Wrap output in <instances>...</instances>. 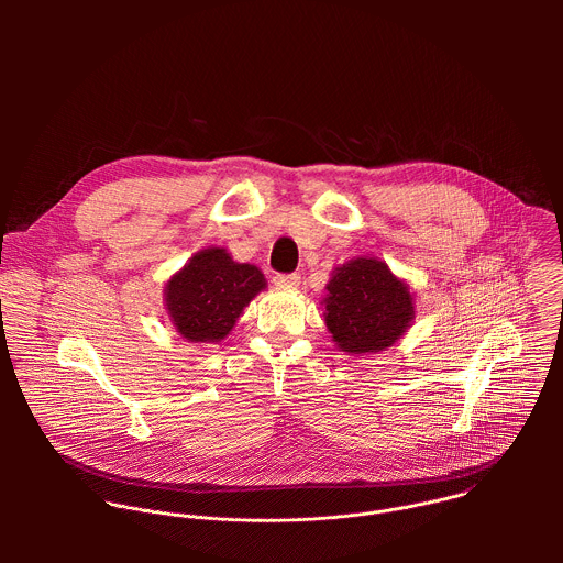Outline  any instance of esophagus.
<instances>
[{"label": "esophagus", "mask_w": 563, "mask_h": 563, "mask_svg": "<svg viewBox=\"0 0 563 563\" xmlns=\"http://www.w3.org/2000/svg\"><path fill=\"white\" fill-rule=\"evenodd\" d=\"M274 285L296 289V287L300 285V276H298V274H276V276H274Z\"/></svg>", "instance_id": "obj_1"}]
</instances>
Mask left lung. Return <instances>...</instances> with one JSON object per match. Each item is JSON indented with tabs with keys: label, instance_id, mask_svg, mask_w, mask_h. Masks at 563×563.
I'll return each mask as SVG.
<instances>
[{
	"label": "left lung",
	"instance_id": "left-lung-1",
	"mask_svg": "<svg viewBox=\"0 0 563 563\" xmlns=\"http://www.w3.org/2000/svg\"><path fill=\"white\" fill-rule=\"evenodd\" d=\"M325 289L320 300L325 328L343 354L385 352L415 323L417 305L410 285L376 256H358L334 267Z\"/></svg>",
	"mask_w": 563,
	"mask_h": 563
}]
</instances>
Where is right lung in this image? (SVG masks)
Instances as JSON below:
<instances>
[{
    "mask_svg": "<svg viewBox=\"0 0 563 563\" xmlns=\"http://www.w3.org/2000/svg\"><path fill=\"white\" fill-rule=\"evenodd\" d=\"M265 287L256 265L233 261L224 247H207L167 280L165 309L183 339L216 345Z\"/></svg>",
    "mask_w": 563,
    "mask_h": 563,
    "instance_id": "right-lung-1",
    "label": "right lung"
}]
</instances>
